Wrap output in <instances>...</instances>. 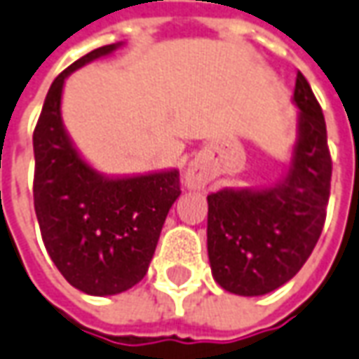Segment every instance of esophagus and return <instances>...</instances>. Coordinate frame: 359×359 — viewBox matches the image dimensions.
<instances>
[{"label":"esophagus","mask_w":359,"mask_h":359,"mask_svg":"<svg viewBox=\"0 0 359 359\" xmlns=\"http://www.w3.org/2000/svg\"><path fill=\"white\" fill-rule=\"evenodd\" d=\"M206 184V179H204V172L200 169L198 165H190L187 172H184V187L192 190L204 189Z\"/></svg>","instance_id":"obj_1"}]
</instances>
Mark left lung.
Here are the masks:
<instances>
[{
    "label": "left lung",
    "mask_w": 359,
    "mask_h": 359,
    "mask_svg": "<svg viewBox=\"0 0 359 359\" xmlns=\"http://www.w3.org/2000/svg\"><path fill=\"white\" fill-rule=\"evenodd\" d=\"M297 139L281 179L262 189L208 196V259L222 289L259 297L301 271L323 231L332 161L326 123L306 78L297 72Z\"/></svg>",
    "instance_id": "obj_1"
}]
</instances>
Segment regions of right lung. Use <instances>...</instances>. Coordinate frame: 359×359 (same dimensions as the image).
Segmentation results:
<instances>
[{
    "instance_id": "obj_1",
    "label": "right lung",
    "mask_w": 359,
    "mask_h": 359,
    "mask_svg": "<svg viewBox=\"0 0 359 359\" xmlns=\"http://www.w3.org/2000/svg\"><path fill=\"white\" fill-rule=\"evenodd\" d=\"M119 46L123 43L100 46L55 78L33 133V198L45 248L62 277L92 297L119 294L145 277L165 218L180 196L177 169L100 172L65 128L67 78Z\"/></svg>"
}]
</instances>
